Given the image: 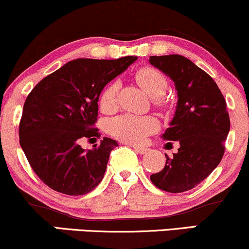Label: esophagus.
<instances>
[{
  "mask_svg": "<svg viewBox=\"0 0 249 249\" xmlns=\"http://www.w3.org/2000/svg\"><path fill=\"white\" fill-rule=\"evenodd\" d=\"M132 147H133V150L139 154H144L148 151V148H145V147H139V146H132Z\"/></svg>",
  "mask_w": 249,
  "mask_h": 249,
  "instance_id": "34e87169",
  "label": "esophagus"
}]
</instances>
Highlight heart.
<instances>
[{"label":"heart","instance_id":"heart-1","mask_svg":"<svg viewBox=\"0 0 249 249\" xmlns=\"http://www.w3.org/2000/svg\"><path fill=\"white\" fill-rule=\"evenodd\" d=\"M137 83L148 96L160 98L167 90V79L161 71L156 68L144 67L137 70L134 75ZM118 84L110 83L102 91L99 107L104 112H112L117 107ZM158 128V121L152 116H141L125 113L108 122L107 130L110 134L119 141L130 144H142L146 137Z\"/></svg>","mask_w":249,"mask_h":249}]
</instances>
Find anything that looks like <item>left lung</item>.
<instances>
[{
    "mask_svg": "<svg viewBox=\"0 0 249 249\" xmlns=\"http://www.w3.org/2000/svg\"><path fill=\"white\" fill-rule=\"evenodd\" d=\"M148 62L174 82L178 104L162 138L178 142L160 172L150 177L154 186L170 193L192 190L221 161L231 122L227 104L214 79L180 55L151 56Z\"/></svg>",
    "mask_w": 249,
    "mask_h": 249,
    "instance_id": "1",
    "label": "left lung"
}]
</instances>
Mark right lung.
Returning a JSON list of instances; mask_svg holds the SVG:
<instances>
[{"label": "right lung", "instance_id": "add662e5", "mask_svg": "<svg viewBox=\"0 0 249 249\" xmlns=\"http://www.w3.org/2000/svg\"><path fill=\"white\" fill-rule=\"evenodd\" d=\"M136 59H73L31 90L19 122V144L47 186L68 196H83L98 186L118 144L104 137L98 146L85 151L79 142L101 137L95 127L99 95Z\"/></svg>", "mask_w": 249, "mask_h": 249}]
</instances>
